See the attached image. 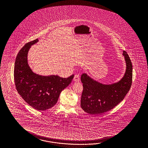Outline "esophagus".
Returning <instances> with one entry per match:
<instances>
[{"label":"esophagus","mask_w":148,"mask_h":148,"mask_svg":"<svg viewBox=\"0 0 148 148\" xmlns=\"http://www.w3.org/2000/svg\"><path fill=\"white\" fill-rule=\"evenodd\" d=\"M73 80L75 82H79L80 81V77L79 75H75L74 77V79H73Z\"/></svg>","instance_id":"obj_1"}]
</instances>
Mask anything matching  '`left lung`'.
Returning <instances> with one entry per match:
<instances>
[{"label":"left lung","mask_w":148,"mask_h":148,"mask_svg":"<svg viewBox=\"0 0 148 148\" xmlns=\"http://www.w3.org/2000/svg\"><path fill=\"white\" fill-rule=\"evenodd\" d=\"M126 64L125 73L120 80L111 84H103L87 74L81 76L84 90L81 107L90 114H100L116 106L124 99L130 89L132 80V65L125 51H123Z\"/></svg>","instance_id":"8db88e82"}]
</instances>
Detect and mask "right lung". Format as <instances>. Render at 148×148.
<instances>
[{
  "mask_svg": "<svg viewBox=\"0 0 148 148\" xmlns=\"http://www.w3.org/2000/svg\"><path fill=\"white\" fill-rule=\"evenodd\" d=\"M38 39L25 45L19 51L14 68V79L19 95L32 108L40 111L53 107L62 90L69 85L74 75L67 78L57 75H42L33 72L28 63L27 55L32 45Z\"/></svg>",
  "mask_w": 148,
  "mask_h": 148,
  "instance_id": "right-lung-1",
  "label": "right lung"
}]
</instances>
